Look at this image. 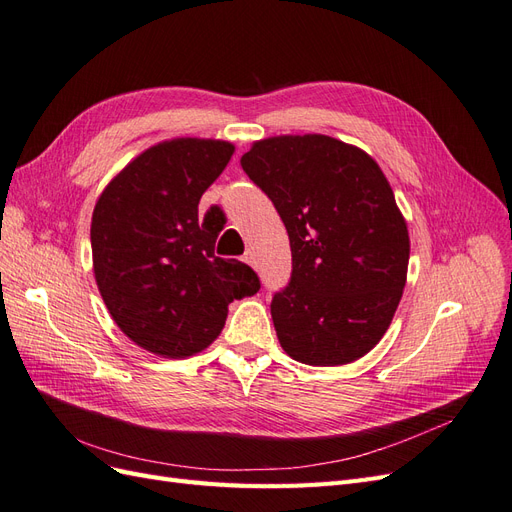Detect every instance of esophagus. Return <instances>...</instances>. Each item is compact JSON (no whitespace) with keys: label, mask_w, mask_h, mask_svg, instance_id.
<instances>
[{"label":"esophagus","mask_w":512,"mask_h":512,"mask_svg":"<svg viewBox=\"0 0 512 512\" xmlns=\"http://www.w3.org/2000/svg\"><path fill=\"white\" fill-rule=\"evenodd\" d=\"M243 260H245L250 267H256V254H254L252 250H247V252L243 254Z\"/></svg>","instance_id":"esophagus-1"}]
</instances>
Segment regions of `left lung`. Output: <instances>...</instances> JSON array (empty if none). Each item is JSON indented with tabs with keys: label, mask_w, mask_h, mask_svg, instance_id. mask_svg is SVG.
Instances as JSON below:
<instances>
[{
	"label": "left lung",
	"mask_w": 512,
	"mask_h": 512,
	"mask_svg": "<svg viewBox=\"0 0 512 512\" xmlns=\"http://www.w3.org/2000/svg\"><path fill=\"white\" fill-rule=\"evenodd\" d=\"M241 166L288 230L290 284L271 303L284 352L320 367L361 359L389 329L408 275L391 183L369 153L324 134L262 138Z\"/></svg>",
	"instance_id": "obj_1"
}]
</instances>
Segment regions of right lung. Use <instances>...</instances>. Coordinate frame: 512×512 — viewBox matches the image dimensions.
<instances>
[{"label": "right lung", "instance_id": "add662e5", "mask_svg": "<svg viewBox=\"0 0 512 512\" xmlns=\"http://www.w3.org/2000/svg\"><path fill=\"white\" fill-rule=\"evenodd\" d=\"M235 145L170 138L145 149L102 190L91 215L94 275L108 314L136 346L164 359L209 348L228 305L258 292L241 260L215 256L224 222L198 203ZM220 211V209H218Z\"/></svg>", "mask_w": 512, "mask_h": 512}]
</instances>
